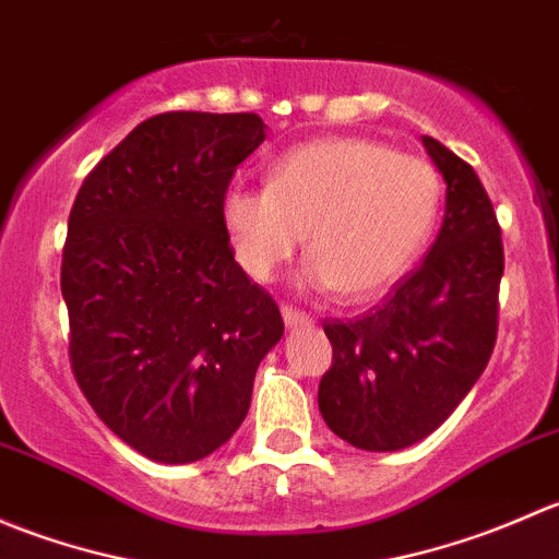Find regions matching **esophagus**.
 I'll use <instances>...</instances> for the list:
<instances>
[{
  "instance_id": "34e87169",
  "label": "esophagus",
  "mask_w": 559,
  "mask_h": 559,
  "mask_svg": "<svg viewBox=\"0 0 559 559\" xmlns=\"http://www.w3.org/2000/svg\"><path fill=\"white\" fill-rule=\"evenodd\" d=\"M281 316H284L286 326H306V324H311V316L297 311V308H292V306H281Z\"/></svg>"
}]
</instances>
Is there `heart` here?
<instances>
[{
  "label": "heart",
  "mask_w": 559,
  "mask_h": 559,
  "mask_svg": "<svg viewBox=\"0 0 559 559\" xmlns=\"http://www.w3.org/2000/svg\"><path fill=\"white\" fill-rule=\"evenodd\" d=\"M438 205L441 178L430 162L373 140L324 138L278 156L267 186H229L222 224L253 281H273L306 235L308 286L365 302L414 262Z\"/></svg>",
  "instance_id": "obj_1"
}]
</instances>
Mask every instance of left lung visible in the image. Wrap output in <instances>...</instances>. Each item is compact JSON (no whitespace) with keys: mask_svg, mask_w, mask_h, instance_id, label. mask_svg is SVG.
Instances as JSON below:
<instances>
[{"mask_svg":"<svg viewBox=\"0 0 559 559\" xmlns=\"http://www.w3.org/2000/svg\"><path fill=\"white\" fill-rule=\"evenodd\" d=\"M447 183V213L425 262L376 311L326 321V427L365 452H400L443 425L487 368L498 335L503 243L492 202L467 162L421 138Z\"/></svg>","mask_w":559,"mask_h":559,"instance_id":"1","label":"left lung"}]
</instances>
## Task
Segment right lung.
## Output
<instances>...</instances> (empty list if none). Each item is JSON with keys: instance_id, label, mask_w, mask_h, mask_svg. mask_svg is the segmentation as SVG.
<instances>
[{"instance_id": "1", "label": "right lung", "mask_w": 559, "mask_h": 559, "mask_svg": "<svg viewBox=\"0 0 559 559\" xmlns=\"http://www.w3.org/2000/svg\"><path fill=\"white\" fill-rule=\"evenodd\" d=\"M264 138L257 112H162L86 175L72 205L61 257L72 373L99 419L154 462L224 447L284 335L222 224L224 191Z\"/></svg>"}]
</instances>
